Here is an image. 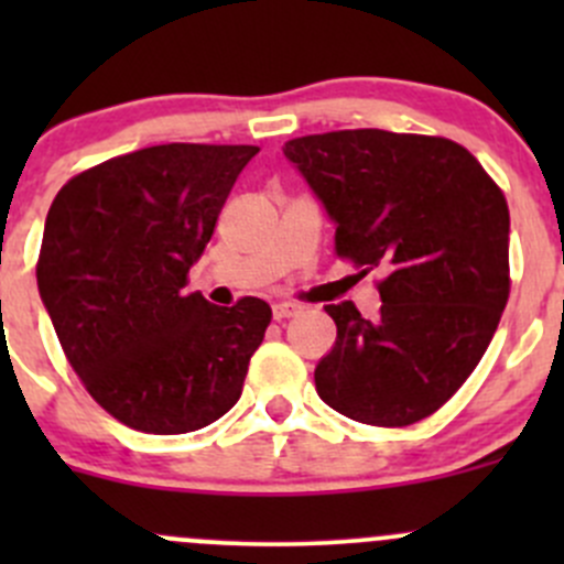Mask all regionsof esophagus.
<instances>
[{
	"instance_id": "1",
	"label": "esophagus",
	"mask_w": 564,
	"mask_h": 564,
	"mask_svg": "<svg viewBox=\"0 0 564 564\" xmlns=\"http://www.w3.org/2000/svg\"><path fill=\"white\" fill-rule=\"evenodd\" d=\"M300 314V305L294 303H275L272 305V316L278 318V322H283V318H292Z\"/></svg>"
}]
</instances>
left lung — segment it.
I'll use <instances>...</instances> for the list:
<instances>
[{
  "label": "left lung",
  "mask_w": 564,
  "mask_h": 564,
  "mask_svg": "<svg viewBox=\"0 0 564 564\" xmlns=\"http://www.w3.org/2000/svg\"><path fill=\"white\" fill-rule=\"evenodd\" d=\"M335 220V253L382 272V308L324 305L338 327L316 392L357 423L401 429L445 406L491 344L510 297L505 193L442 135L333 130L283 147Z\"/></svg>",
  "instance_id": "obj_1"
}]
</instances>
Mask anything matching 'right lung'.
<instances>
[{
  "label": "right lung",
  "instance_id": "obj_1",
  "mask_svg": "<svg viewBox=\"0 0 564 564\" xmlns=\"http://www.w3.org/2000/svg\"><path fill=\"white\" fill-rule=\"evenodd\" d=\"M256 152L147 147L76 174L51 204L40 297L84 388L128 429L187 434L240 401L270 305L218 308L185 286Z\"/></svg>",
  "mask_w": 564,
  "mask_h": 564
}]
</instances>
